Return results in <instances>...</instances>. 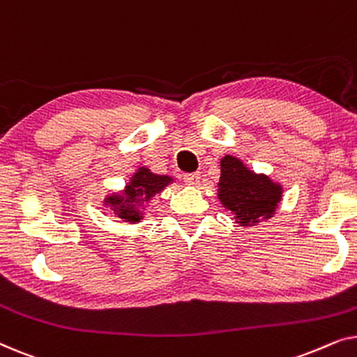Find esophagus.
<instances>
[{"label":"esophagus","mask_w":357,"mask_h":357,"mask_svg":"<svg viewBox=\"0 0 357 357\" xmlns=\"http://www.w3.org/2000/svg\"><path fill=\"white\" fill-rule=\"evenodd\" d=\"M185 183L190 185V187H198L199 185V180H202V175L199 174H188L185 175Z\"/></svg>","instance_id":"obj_1"}]
</instances>
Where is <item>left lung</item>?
<instances>
[{
  "label": "left lung",
  "instance_id": "8db88e82",
  "mask_svg": "<svg viewBox=\"0 0 357 357\" xmlns=\"http://www.w3.org/2000/svg\"><path fill=\"white\" fill-rule=\"evenodd\" d=\"M282 192L280 182L266 174L253 172L236 155L226 154L221 159L218 199L241 227L257 226L275 216Z\"/></svg>",
  "mask_w": 357,
  "mask_h": 357
}]
</instances>
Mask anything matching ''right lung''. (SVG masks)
<instances>
[{
    "label": "right lung",
    "mask_w": 357,
    "mask_h": 357,
    "mask_svg": "<svg viewBox=\"0 0 357 357\" xmlns=\"http://www.w3.org/2000/svg\"><path fill=\"white\" fill-rule=\"evenodd\" d=\"M170 183H174L170 175L154 174L149 167L141 165L138 170H135L123 190L107 195L102 203L110 214H115L123 222L138 224L141 219H144L146 204L153 202L155 195H159Z\"/></svg>",
    "instance_id": "obj_1"
}]
</instances>
